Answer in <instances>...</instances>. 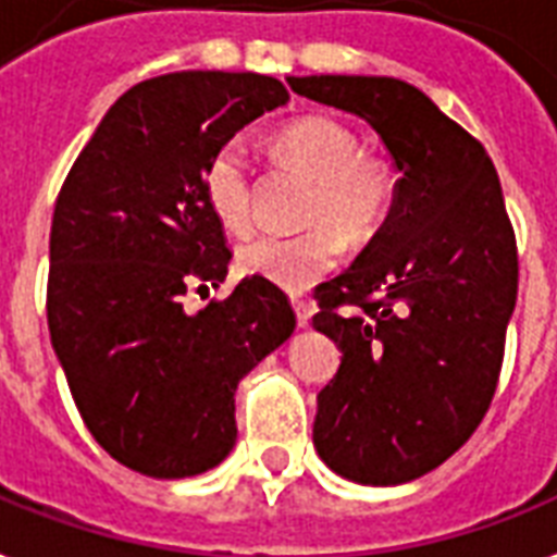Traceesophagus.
Here are the masks:
<instances>
[{
  "label": "esophagus",
  "instance_id": "34e87169",
  "mask_svg": "<svg viewBox=\"0 0 557 557\" xmlns=\"http://www.w3.org/2000/svg\"><path fill=\"white\" fill-rule=\"evenodd\" d=\"M292 306H295L297 326H309V321H312V306H309V300H304V297H292Z\"/></svg>",
  "mask_w": 557,
  "mask_h": 557
}]
</instances>
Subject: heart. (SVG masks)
<instances>
[{
  "mask_svg": "<svg viewBox=\"0 0 557 557\" xmlns=\"http://www.w3.org/2000/svg\"><path fill=\"white\" fill-rule=\"evenodd\" d=\"M283 159L312 178L300 234H262L245 243L236 265L248 277L306 292L341 262L344 243L367 245L396 208V173L384 156L361 150L356 129L335 117H300L277 135ZM201 196L227 234L253 227V170L243 138L219 144L201 170Z\"/></svg>",
  "mask_w": 557,
  "mask_h": 557,
  "instance_id": "heart-1",
  "label": "heart"
}]
</instances>
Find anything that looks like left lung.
Listing matches in <instances>:
<instances>
[{
    "instance_id": "8db88e82",
    "label": "left lung",
    "mask_w": 557,
    "mask_h": 557,
    "mask_svg": "<svg viewBox=\"0 0 557 557\" xmlns=\"http://www.w3.org/2000/svg\"><path fill=\"white\" fill-rule=\"evenodd\" d=\"M364 117L396 161L387 225L318 288L312 323L341 347L318 393L314 448L352 483L398 485L457 454L500 379L518 300V243L488 152L393 77H288Z\"/></svg>"
}]
</instances>
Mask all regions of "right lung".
<instances>
[{
    "label": "right lung",
    "instance_id": "1",
    "mask_svg": "<svg viewBox=\"0 0 557 557\" xmlns=\"http://www.w3.org/2000/svg\"><path fill=\"white\" fill-rule=\"evenodd\" d=\"M286 100L283 83L253 72L150 77L112 103L60 187L48 332L89 433L138 474L219 466L236 442V384L295 332L288 297L262 277L185 309L231 260L201 170Z\"/></svg>",
    "mask_w": 557,
    "mask_h": 557
}]
</instances>
